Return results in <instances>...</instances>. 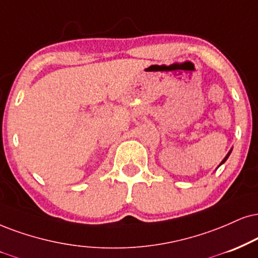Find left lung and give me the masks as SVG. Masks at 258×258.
Masks as SVG:
<instances>
[{
	"mask_svg": "<svg viewBox=\"0 0 258 258\" xmlns=\"http://www.w3.org/2000/svg\"><path fill=\"white\" fill-rule=\"evenodd\" d=\"M231 152H232V149H231V151H230V152H228V153H227V155H226V157H225V158H224V160H222V161H221V164H220V165H222V164H224V163H225V161H226V160H227V158H228V157H230ZM220 165H219V166H220Z\"/></svg>",
	"mask_w": 258,
	"mask_h": 258,
	"instance_id": "1",
	"label": "left lung"
}]
</instances>
